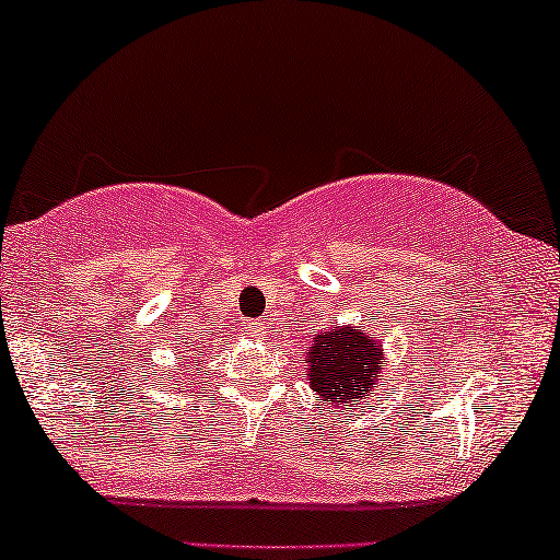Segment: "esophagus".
Masks as SVG:
<instances>
[{
	"label": "esophagus",
	"instance_id": "obj_1",
	"mask_svg": "<svg viewBox=\"0 0 560 560\" xmlns=\"http://www.w3.org/2000/svg\"><path fill=\"white\" fill-rule=\"evenodd\" d=\"M247 328H249V334L255 336V339H265V334H267L265 320H252V324H249Z\"/></svg>",
	"mask_w": 560,
	"mask_h": 560
}]
</instances>
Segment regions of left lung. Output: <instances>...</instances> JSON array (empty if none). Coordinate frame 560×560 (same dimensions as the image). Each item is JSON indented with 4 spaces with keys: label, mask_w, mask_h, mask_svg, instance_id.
I'll return each instance as SVG.
<instances>
[{
    "label": "left lung",
    "mask_w": 560,
    "mask_h": 560,
    "mask_svg": "<svg viewBox=\"0 0 560 560\" xmlns=\"http://www.w3.org/2000/svg\"><path fill=\"white\" fill-rule=\"evenodd\" d=\"M382 359L380 336L364 334L362 326H334L316 334L303 362L313 393L343 412L347 405L349 410L374 408V387L385 370Z\"/></svg>",
    "instance_id": "8db88e82"
}]
</instances>
